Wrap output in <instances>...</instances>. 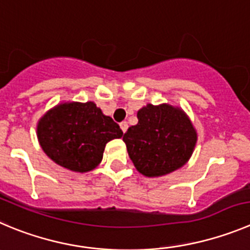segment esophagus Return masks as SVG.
Listing matches in <instances>:
<instances>
[{"label":"esophagus","instance_id":"34e87169","mask_svg":"<svg viewBox=\"0 0 250 250\" xmlns=\"http://www.w3.org/2000/svg\"><path fill=\"white\" fill-rule=\"evenodd\" d=\"M120 125H121V129H122V132L125 133V130L128 129V123L127 122H122Z\"/></svg>","mask_w":250,"mask_h":250}]
</instances>
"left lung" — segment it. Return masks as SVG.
<instances>
[{"mask_svg": "<svg viewBox=\"0 0 250 250\" xmlns=\"http://www.w3.org/2000/svg\"><path fill=\"white\" fill-rule=\"evenodd\" d=\"M138 123L123 136L128 155L146 178H159L180 169L190 160L197 132L183 108L148 104L137 112Z\"/></svg>", "mask_w": 250, "mask_h": 250, "instance_id": "obj_1", "label": "left lung"}]
</instances>
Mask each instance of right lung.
I'll return each mask as SVG.
<instances>
[{"label": "right lung", "instance_id": "obj_1", "mask_svg": "<svg viewBox=\"0 0 250 250\" xmlns=\"http://www.w3.org/2000/svg\"><path fill=\"white\" fill-rule=\"evenodd\" d=\"M123 136L120 125L92 101L60 102L37 123V137L55 164L75 172L96 169L104 146Z\"/></svg>", "mask_w": 250, "mask_h": 250}]
</instances>
